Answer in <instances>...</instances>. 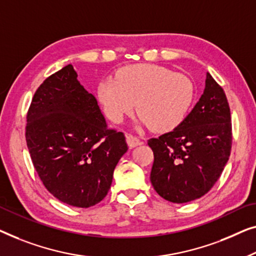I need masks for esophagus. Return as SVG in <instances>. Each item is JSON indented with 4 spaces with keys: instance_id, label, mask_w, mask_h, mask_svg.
<instances>
[{
    "instance_id": "obj_1",
    "label": "esophagus",
    "mask_w": 256,
    "mask_h": 256,
    "mask_svg": "<svg viewBox=\"0 0 256 256\" xmlns=\"http://www.w3.org/2000/svg\"><path fill=\"white\" fill-rule=\"evenodd\" d=\"M126 142L128 147H131V148H133V147H136L138 145H140V140L136 138V136H132V134H126Z\"/></svg>"
}]
</instances>
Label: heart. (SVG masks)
<instances>
[{"label": "heart", "mask_w": 256, "mask_h": 256, "mask_svg": "<svg viewBox=\"0 0 256 256\" xmlns=\"http://www.w3.org/2000/svg\"><path fill=\"white\" fill-rule=\"evenodd\" d=\"M194 94V84L186 75L153 64L124 67L114 80L97 86V98L111 122L122 123L136 102V123L156 132L170 131L182 123Z\"/></svg>", "instance_id": "1"}]
</instances>
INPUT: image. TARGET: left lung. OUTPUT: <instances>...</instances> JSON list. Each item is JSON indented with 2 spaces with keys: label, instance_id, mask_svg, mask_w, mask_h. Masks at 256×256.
Listing matches in <instances>:
<instances>
[{
  "label": "left lung",
  "instance_id": "1",
  "mask_svg": "<svg viewBox=\"0 0 256 256\" xmlns=\"http://www.w3.org/2000/svg\"><path fill=\"white\" fill-rule=\"evenodd\" d=\"M231 112L222 88L206 74L203 95L178 128L148 140L154 153L150 182L172 203H188L210 190L228 164Z\"/></svg>",
  "mask_w": 256,
  "mask_h": 256
}]
</instances>
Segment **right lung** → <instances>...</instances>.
<instances>
[{"label":"right lung","instance_id":"1","mask_svg":"<svg viewBox=\"0 0 256 256\" xmlns=\"http://www.w3.org/2000/svg\"><path fill=\"white\" fill-rule=\"evenodd\" d=\"M26 122L28 148L45 188L72 206L100 203L128 145L123 132L108 128L72 64L40 84Z\"/></svg>","mask_w":256,"mask_h":256}]
</instances>
